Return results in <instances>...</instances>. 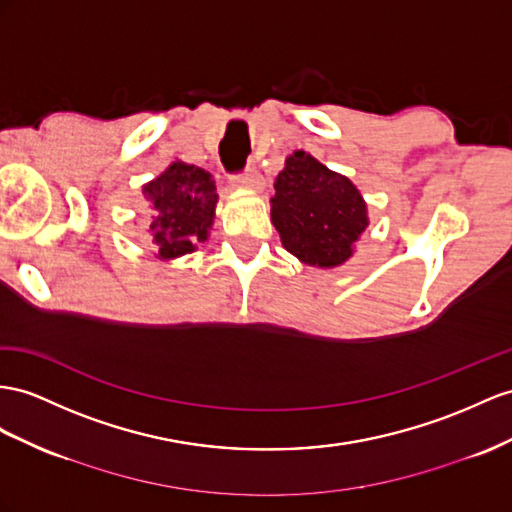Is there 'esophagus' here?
Instances as JSON below:
<instances>
[{"label":"esophagus","instance_id":"1","mask_svg":"<svg viewBox=\"0 0 512 512\" xmlns=\"http://www.w3.org/2000/svg\"><path fill=\"white\" fill-rule=\"evenodd\" d=\"M231 181H233L238 188H261V183H264V177L259 175L257 168H246L244 173L233 175Z\"/></svg>","mask_w":512,"mask_h":512}]
</instances>
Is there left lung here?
Wrapping results in <instances>:
<instances>
[{"label": "left lung", "instance_id": "1", "mask_svg": "<svg viewBox=\"0 0 512 512\" xmlns=\"http://www.w3.org/2000/svg\"><path fill=\"white\" fill-rule=\"evenodd\" d=\"M270 205L283 246L318 268L342 266L370 225L368 205L355 183L305 151L285 160Z\"/></svg>", "mask_w": 512, "mask_h": 512}]
</instances>
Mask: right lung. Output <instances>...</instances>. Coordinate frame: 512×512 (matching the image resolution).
Listing matches in <instances>:
<instances>
[{
	"label": "right lung",
	"mask_w": 512,
	"mask_h": 512,
	"mask_svg": "<svg viewBox=\"0 0 512 512\" xmlns=\"http://www.w3.org/2000/svg\"><path fill=\"white\" fill-rule=\"evenodd\" d=\"M142 194L153 209L151 233L160 259L188 255L209 238L218 194L207 170L177 160L149 181Z\"/></svg>",
	"instance_id": "1"
}]
</instances>
